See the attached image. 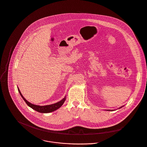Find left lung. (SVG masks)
<instances>
[{
	"mask_svg": "<svg viewBox=\"0 0 147 147\" xmlns=\"http://www.w3.org/2000/svg\"><path fill=\"white\" fill-rule=\"evenodd\" d=\"M121 107H120V108H121Z\"/></svg>",
	"mask_w": 147,
	"mask_h": 147,
	"instance_id": "left-lung-1",
	"label": "left lung"
}]
</instances>
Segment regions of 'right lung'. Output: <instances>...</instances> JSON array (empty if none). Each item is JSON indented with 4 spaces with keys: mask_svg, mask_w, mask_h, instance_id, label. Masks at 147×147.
Segmentation results:
<instances>
[{
    "mask_svg": "<svg viewBox=\"0 0 147 147\" xmlns=\"http://www.w3.org/2000/svg\"><path fill=\"white\" fill-rule=\"evenodd\" d=\"M18 90L21 95V96H22V98L24 99V100H25V102L26 103V104L30 107L32 109H33V110L40 112V113H51L52 111H54L55 110H56L57 109H58L59 108H60L64 103L65 100V97L62 100H61L60 101L54 103V104H52V105H46V106H38V105H33L31 103H30L29 102H28L22 95L19 88H18Z\"/></svg>",
    "mask_w": 147,
    "mask_h": 147,
    "instance_id": "obj_1",
    "label": "right lung"
}]
</instances>
